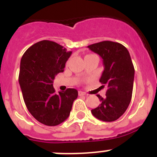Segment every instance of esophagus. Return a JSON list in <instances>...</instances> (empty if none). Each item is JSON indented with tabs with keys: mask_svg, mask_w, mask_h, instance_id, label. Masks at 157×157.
Listing matches in <instances>:
<instances>
[{
	"mask_svg": "<svg viewBox=\"0 0 157 157\" xmlns=\"http://www.w3.org/2000/svg\"><path fill=\"white\" fill-rule=\"evenodd\" d=\"M78 95L79 96H85L86 95V94L84 92H82V91H78Z\"/></svg>",
	"mask_w": 157,
	"mask_h": 157,
	"instance_id": "1",
	"label": "esophagus"
}]
</instances>
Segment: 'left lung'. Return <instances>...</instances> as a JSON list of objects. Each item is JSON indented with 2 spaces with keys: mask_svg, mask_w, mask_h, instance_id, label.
<instances>
[{
  "mask_svg": "<svg viewBox=\"0 0 157 157\" xmlns=\"http://www.w3.org/2000/svg\"><path fill=\"white\" fill-rule=\"evenodd\" d=\"M87 47L103 59L105 68L100 82L108 86L106 97L98 95L101 104L91 112L100 120L115 121L126 112L132 98L134 67L130 53L122 44L110 41Z\"/></svg>",
  "mask_w": 157,
  "mask_h": 157,
  "instance_id": "obj_1",
  "label": "left lung"
}]
</instances>
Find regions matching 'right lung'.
<instances>
[{
    "label": "right lung",
    "instance_id": "obj_1",
    "mask_svg": "<svg viewBox=\"0 0 157 157\" xmlns=\"http://www.w3.org/2000/svg\"><path fill=\"white\" fill-rule=\"evenodd\" d=\"M71 53L57 43L43 40L22 56L19 82L25 105L37 121L46 126L65 121L78 98L75 89L56 94L52 84L56 75L63 71Z\"/></svg>",
    "mask_w": 157,
    "mask_h": 157
}]
</instances>
